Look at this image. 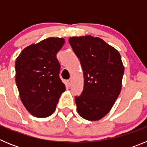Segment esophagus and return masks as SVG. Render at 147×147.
<instances>
[{
	"label": "esophagus",
	"mask_w": 147,
	"mask_h": 147,
	"mask_svg": "<svg viewBox=\"0 0 147 147\" xmlns=\"http://www.w3.org/2000/svg\"><path fill=\"white\" fill-rule=\"evenodd\" d=\"M67 85H69V86H71V84H72V80H71V79H70V80H67Z\"/></svg>",
	"instance_id": "esophagus-1"
}]
</instances>
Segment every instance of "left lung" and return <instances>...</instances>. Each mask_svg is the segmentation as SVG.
Returning a JSON list of instances; mask_svg holds the SVG:
<instances>
[{
  "label": "left lung",
  "mask_w": 147,
  "mask_h": 147,
  "mask_svg": "<svg viewBox=\"0 0 147 147\" xmlns=\"http://www.w3.org/2000/svg\"><path fill=\"white\" fill-rule=\"evenodd\" d=\"M84 75V88L75 102L78 114L88 121L100 120L112 109L120 94L124 67L115 48L91 35L70 37Z\"/></svg>",
  "instance_id": "left-lung-1"
}]
</instances>
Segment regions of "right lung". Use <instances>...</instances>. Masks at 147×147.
Listing matches in <instances>:
<instances>
[{
	"label": "right lung",
	"instance_id": "right-lung-1",
	"mask_svg": "<svg viewBox=\"0 0 147 147\" xmlns=\"http://www.w3.org/2000/svg\"><path fill=\"white\" fill-rule=\"evenodd\" d=\"M65 40L49 37L28 45L15 61V81L20 100L34 117L54 113L65 85L59 76L60 65L57 53Z\"/></svg>",
	"mask_w": 147,
	"mask_h": 147
}]
</instances>
